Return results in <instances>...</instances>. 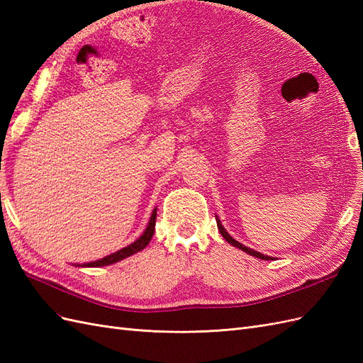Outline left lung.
<instances>
[{
  "label": "left lung",
  "instance_id": "obj_1",
  "mask_svg": "<svg viewBox=\"0 0 363 363\" xmlns=\"http://www.w3.org/2000/svg\"><path fill=\"white\" fill-rule=\"evenodd\" d=\"M216 224H218L219 232H221L223 238L227 240L228 244H232L233 247H236V248H239V250H242V251L248 252L250 256H255V257H257V259H262V260H269V259H272V257H269V256H263V255H260V252H257V251H255V250H251V248H248V247H244L242 244H239L238 240H235L232 236H230V235L225 232V228L223 227L221 223H219V219H216Z\"/></svg>",
  "mask_w": 363,
  "mask_h": 363
}]
</instances>
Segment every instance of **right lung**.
Wrapping results in <instances>:
<instances>
[{
    "instance_id": "obj_1",
    "label": "right lung",
    "mask_w": 363,
    "mask_h": 363,
    "mask_svg": "<svg viewBox=\"0 0 363 363\" xmlns=\"http://www.w3.org/2000/svg\"><path fill=\"white\" fill-rule=\"evenodd\" d=\"M156 215H157V212H156V208H155V212H152V215H151V219H150V223H148V227L145 228L144 235H142L138 240H135L133 244H130L128 247H125V248H123V250H119V251L113 252V255L107 256V257H104V259H101V260L86 263L84 267H104V265H112V263H115V262L123 260V259H125V257H128V256H131V255H135V252H138V251H140V250H144V248L150 244V240H151L152 235H155Z\"/></svg>"
}]
</instances>
